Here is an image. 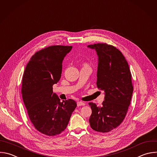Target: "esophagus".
Masks as SVG:
<instances>
[{
    "label": "esophagus",
    "instance_id": "1",
    "mask_svg": "<svg viewBox=\"0 0 157 157\" xmlns=\"http://www.w3.org/2000/svg\"><path fill=\"white\" fill-rule=\"evenodd\" d=\"M77 105H78V107H79V106H84V105H85V103L83 102V101H78V102H77Z\"/></svg>",
    "mask_w": 157,
    "mask_h": 157
}]
</instances>
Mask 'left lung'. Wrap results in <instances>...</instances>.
<instances>
[{
	"mask_svg": "<svg viewBox=\"0 0 157 157\" xmlns=\"http://www.w3.org/2000/svg\"><path fill=\"white\" fill-rule=\"evenodd\" d=\"M87 47L97 52L96 84L105 94L101 106L89 103L92 109L89 121L93 130L108 132L117 128L126 117L133 92L131 74L126 59L114 46L99 43Z\"/></svg>",
	"mask_w": 157,
	"mask_h": 157,
	"instance_id": "1",
	"label": "left lung"
}]
</instances>
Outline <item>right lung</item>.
<instances>
[{
  "label": "right lung",
  "mask_w": 157,
  "mask_h": 157,
  "mask_svg": "<svg viewBox=\"0 0 157 157\" xmlns=\"http://www.w3.org/2000/svg\"><path fill=\"white\" fill-rule=\"evenodd\" d=\"M72 47L53 45L36 52L23 76L21 93L29 118L38 131L48 136L66 129L77 106L72 99L60 101L52 87L61 78L63 59Z\"/></svg>",
  "instance_id": "add662e5"
}]
</instances>
